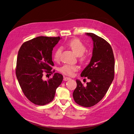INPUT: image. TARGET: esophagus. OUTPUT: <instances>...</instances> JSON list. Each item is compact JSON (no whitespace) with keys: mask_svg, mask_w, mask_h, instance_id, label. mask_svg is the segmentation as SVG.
Returning <instances> with one entry per match:
<instances>
[{"mask_svg":"<svg viewBox=\"0 0 134 134\" xmlns=\"http://www.w3.org/2000/svg\"><path fill=\"white\" fill-rule=\"evenodd\" d=\"M70 79L69 77H64V81H67V80H70Z\"/></svg>","mask_w":134,"mask_h":134,"instance_id":"1","label":"esophagus"}]
</instances>
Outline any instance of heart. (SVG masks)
<instances>
[{"label":"heart","mask_w":134,"mask_h":134,"mask_svg":"<svg viewBox=\"0 0 134 134\" xmlns=\"http://www.w3.org/2000/svg\"><path fill=\"white\" fill-rule=\"evenodd\" d=\"M67 46L70 48L75 53L76 56L79 57L80 61L85 62L87 59V57L83 53L86 51V46L84 44L77 39H73L70 40L67 43ZM62 52V48L59 47L55 51L53 58L54 61H59L60 59V57ZM79 69V67L76 65H65L60 68V72L65 75L68 76H72L74 73Z\"/></svg>","instance_id":"obj_1"}]
</instances>
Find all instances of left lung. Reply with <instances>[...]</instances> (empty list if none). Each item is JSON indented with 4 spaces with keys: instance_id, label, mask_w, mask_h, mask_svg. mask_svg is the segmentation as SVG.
Listing matches in <instances>:
<instances>
[{
    "instance_id": "left-lung-1",
    "label": "left lung",
    "mask_w": 134,
    "mask_h": 134,
    "mask_svg": "<svg viewBox=\"0 0 134 134\" xmlns=\"http://www.w3.org/2000/svg\"><path fill=\"white\" fill-rule=\"evenodd\" d=\"M86 35L93 40V49L90 63L82 71L81 76L87 77L91 81L84 86L76 80L77 87L73 96L79 105L90 107L103 99L111 84L115 59L112 48L107 41L92 33H87Z\"/></svg>"
}]
</instances>
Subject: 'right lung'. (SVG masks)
Returning a JSON list of instances; mask_svg holds the SVG:
<instances>
[{"label":"right lung","mask_w":134,"mask_h":134,"mask_svg":"<svg viewBox=\"0 0 134 134\" xmlns=\"http://www.w3.org/2000/svg\"><path fill=\"white\" fill-rule=\"evenodd\" d=\"M60 40V37H38L25 42L18 54L15 73L22 91L31 102L43 105L54 99L57 88L63 76L55 73L47 80L43 74H53L54 66L52 51Z\"/></svg>","instance_id":"1"}]
</instances>
